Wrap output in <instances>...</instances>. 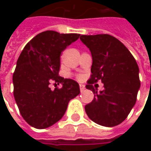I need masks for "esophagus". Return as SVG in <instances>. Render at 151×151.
I'll return each instance as SVG.
<instances>
[{"mask_svg": "<svg viewBox=\"0 0 151 151\" xmlns=\"http://www.w3.org/2000/svg\"><path fill=\"white\" fill-rule=\"evenodd\" d=\"M84 90H85V86L80 85V91H81V92L84 91Z\"/></svg>", "mask_w": 151, "mask_h": 151, "instance_id": "obj_1", "label": "esophagus"}]
</instances>
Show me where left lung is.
Instances as JSON below:
<instances>
[{
  "mask_svg": "<svg viewBox=\"0 0 151 151\" xmlns=\"http://www.w3.org/2000/svg\"><path fill=\"white\" fill-rule=\"evenodd\" d=\"M92 56L91 78L86 86L95 94L85 106L95 123L113 127L122 123L136 104L140 89L139 68L129 49L110 35H81ZM101 80L105 89L99 92L92 84Z\"/></svg>",
  "mask_w": 151,
  "mask_h": 151,
  "instance_id": "1",
  "label": "left lung"
}]
</instances>
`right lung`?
Segmentation results:
<instances>
[{"mask_svg":"<svg viewBox=\"0 0 151 151\" xmlns=\"http://www.w3.org/2000/svg\"><path fill=\"white\" fill-rule=\"evenodd\" d=\"M79 34H60L46 31L25 46L13 75L14 95L22 116L35 129H46L65 115L69 102L79 95L78 82L58 76L60 56ZM52 80L63 84L52 91Z\"/></svg>","mask_w":151,"mask_h":151,"instance_id":"add662e5","label":"right lung"}]
</instances>
